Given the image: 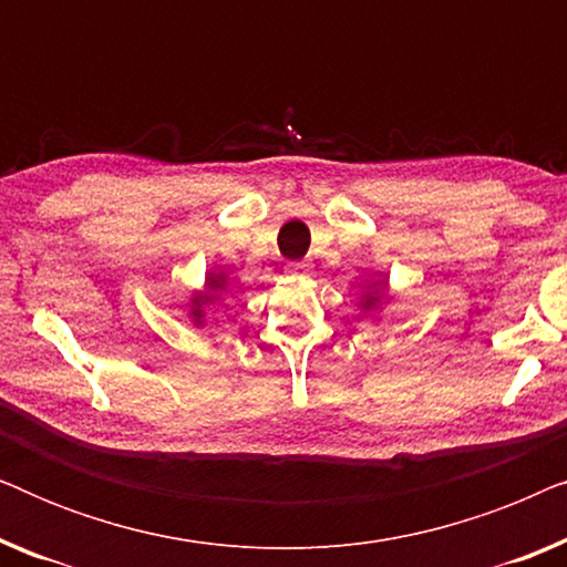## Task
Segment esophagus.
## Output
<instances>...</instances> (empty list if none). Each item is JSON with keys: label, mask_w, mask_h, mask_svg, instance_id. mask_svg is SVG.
I'll return each mask as SVG.
<instances>
[{"label": "esophagus", "mask_w": 567, "mask_h": 567, "mask_svg": "<svg viewBox=\"0 0 567 567\" xmlns=\"http://www.w3.org/2000/svg\"><path fill=\"white\" fill-rule=\"evenodd\" d=\"M284 270H286V276H289V278H305V276H309V270H312V268H309L307 262H289V266H286Z\"/></svg>", "instance_id": "1"}]
</instances>
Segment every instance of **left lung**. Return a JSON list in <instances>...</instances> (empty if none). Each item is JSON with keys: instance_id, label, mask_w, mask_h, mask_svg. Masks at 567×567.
Instances as JSON below:
<instances>
[{"instance_id": "left-lung-1", "label": "left lung", "mask_w": 567, "mask_h": 567, "mask_svg": "<svg viewBox=\"0 0 567 567\" xmlns=\"http://www.w3.org/2000/svg\"><path fill=\"white\" fill-rule=\"evenodd\" d=\"M369 286H374V289H377V286H379V289H382V286H384V291H386V284H384V278H379V281H374V284H369ZM379 301H382V297H377V293H363V299H361V307L363 309H377V305H379Z\"/></svg>"}]
</instances>
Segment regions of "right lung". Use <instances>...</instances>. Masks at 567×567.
<instances>
[{"label":"right lung","instance_id":"obj_1","mask_svg":"<svg viewBox=\"0 0 567 567\" xmlns=\"http://www.w3.org/2000/svg\"><path fill=\"white\" fill-rule=\"evenodd\" d=\"M224 286H227V284H224V274H221V270H208L206 284H204L206 291H193V297H190V301H188L193 324H198V328H200V324L206 322L204 307L212 305V301H214V291H224Z\"/></svg>","mask_w":567,"mask_h":567}]
</instances>
